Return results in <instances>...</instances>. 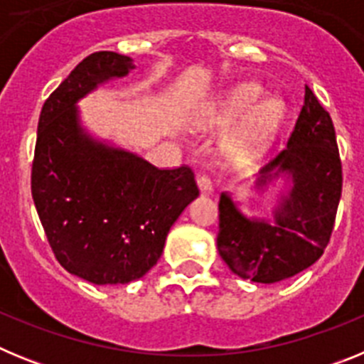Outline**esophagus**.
<instances>
[{
	"label": "esophagus",
	"mask_w": 364,
	"mask_h": 364,
	"mask_svg": "<svg viewBox=\"0 0 364 364\" xmlns=\"http://www.w3.org/2000/svg\"><path fill=\"white\" fill-rule=\"evenodd\" d=\"M197 184L202 195H213V182H211V178L208 175H198Z\"/></svg>",
	"instance_id": "1"
}]
</instances>
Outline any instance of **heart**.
Here are the masks:
<instances>
[{
    "label": "heart",
    "instance_id": "heart-1",
    "mask_svg": "<svg viewBox=\"0 0 364 364\" xmlns=\"http://www.w3.org/2000/svg\"><path fill=\"white\" fill-rule=\"evenodd\" d=\"M260 98H262V87L252 82L240 83L220 100V104L215 111V118L220 124L235 122L237 118L247 114L259 103ZM284 105H282L281 100H264L230 134L226 146H224L228 156L230 159H244V156H250V154L262 149L281 127L282 120H284Z\"/></svg>",
    "mask_w": 364,
    "mask_h": 364
}]
</instances>
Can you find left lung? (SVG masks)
Listing matches in <instances>:
<instances>
[{"label":"left lung","mask_w":364,"mask_h":364,"mask_svg":"<svg viewBox=\"0 0 364 364\" xmlns=\"http://www.w3.org/2000/svg\"><path fill=\"white\" fill-rule=\"evenodd\" d=\"M282 180L272 217H247L230 193L218 202V255L252 282L273 284L319 260L336 222L343 175L332 118L306 85L288 146L255 178L264 195Z\"/></svg>","instance_id":"left-lung-1"}]
</instances>
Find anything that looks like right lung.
<instances>
[{
    "label": "right lung",
    "instance_id": "right-lung-1",
    "mask_svg": "<svg viewBox=\"0 0 364 364\" xmlns=\"http://www.w3.org/2000/svg\"><path fill=\"white\" fill-rule=\"evenodd\" d=\"M133 69V58L92 53L47 98L38 122L31 188L41 226L58 262L98 286L144 277L198 197L189 167L159 169L82 125L80 100Z\"/></svg>",
    "mask_w": 364,
    "mask_h": 364
}]
</instances>
